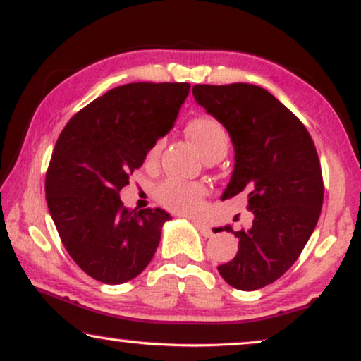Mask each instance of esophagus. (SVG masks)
<instances>
[{
	"instance_id": "34e87169",
	"label": "esophagus",
	"mask_w": 361,
	"mask_h": 361,
	"mask_svg": "<svg viewBox=\"0 0 361 361\" xmlns=\"http://www.w3.org/2000/svg\"><path fill=\"white\" fill-rule=\"evenodd\" d=\"M194 224L197 225V228H199V231L205 236V238H209V236L214 235V233H212V228H210L209 225L202 224V221H199V220H194Z\"/></svg>"
}]
</instances>
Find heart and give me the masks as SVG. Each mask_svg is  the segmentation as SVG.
I'll use <instances>...</instances> for the list:
<instances>
[{
  "label": "heart",
  "mask_w": 361,
  "mask_h": 361,
  "mask_svg": "<svg viewBox=\"0 0 361 361\" xmlns=\"http://www.w3.org/2000/svg\"><path fill=\"white\" fill-rule=\"evenodd\" d=\"M185 135L197 147L205 161L224 157L228 149V135L224 125L214 116L199 115L190 118L185 125ZM161 152V141H156L146 152V164H156ZM207 194V187L200 182H184L177 179H167L157 187V202L167 210L177 214H190L200 205Z\"/></svg>",
  "instance_id": "obj_1"
}]
</instances>
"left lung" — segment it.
<instances>
[{
	"instance_id": "8db88e82",
	"label": "left lung",
	"mask_w": 361,
	"mask_h": 361,
	"mask_svg": "<svg viewBox=\"0 0 361 361\" xmlns=\"http://www.w3.org/2000/svg\"><path fill=\"white\" fill-rule=\"evenodd\" d=\"M192 93L235 146V169L221 199L245 192L255 215L248 230L224 228L240 241L219 273L235 289H261L295 263L317 225L324 202L317 149L302 121L264 88L194 85Z\"/></svg>"
}]
</instances>
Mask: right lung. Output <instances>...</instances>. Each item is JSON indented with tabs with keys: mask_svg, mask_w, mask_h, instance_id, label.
Masks as SVG:
<instances>
[{
	"mask_svg": "<svg viewBox=\"0 0 361 361\" xmlns=\"http://www.w3.org/2000/svg\"><path fill=\"white\" fill-rule=\"evenodd\" d=\"M189 90L184 82L111 88L75 113L59 136L46 174L47 207L67 253L100 283L136 278L156 253L171 215L128 210L120 190L174 125Z\"/></svg>",
	"mask_w": 361,
	"mask_h": 361,
	"instance_id": "add662e5",
	"label": "right lung"
}]
</instances>
